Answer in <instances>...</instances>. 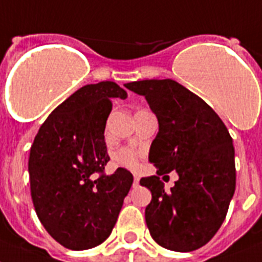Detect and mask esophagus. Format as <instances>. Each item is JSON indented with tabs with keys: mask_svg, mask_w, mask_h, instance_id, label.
Wrapping results in <instances>:
<instances>
[{
	"mask_svg": "<svg viewBox=\"0 0 262 262\" xmlns=\"http://www.w3.org/2000/svg\"><path fill=\"white\" fill-rule=\"evenodd\" d=\"M138 182H140V177L138 174H135V185H138Z\"/></svg>",
	"mask_w": 262,
	"mask_h": 262,
	"instance_id": "esophagus-1",
	"label": "esophagus"
}]
</instances>
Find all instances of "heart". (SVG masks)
Masks as SVG:
<instances>
[{
  "label": "heart",
  "mask_w": 262,
  "mask_h": 262,
  "mask_svg": "<svg viewBox=\"0 0 262 262\" xmlns=\"http://www.w3.org/2000/svg\"><path fill=\"white\" fill-rule=\"evenodd\" d=\"M116 161L120 165H124V166H129V168H136L137 166L138 156L137 153H135L130 149H121L120 151L116 153Z\"/></svg>",
  "instance_id": "b5f03b06"
}]
</instances>
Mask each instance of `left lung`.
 <instances>
[{
  "mask_svg": "<svg viewBox=\"0 0 262 262\" xmlns=\"http://www.w3.org/2000/svg\"><path fill=\"white\" fill-rule=\"evenodd\" d=\"M144 96L158 121L149 150L157 174L176 170L179 180L165 192L158 176L140 180L151 192L146 225L158 245L192 252L208 244L225 220L236 189L233 140L205 101L173 80L125 83Z\"/></svg>",
  "mask_w": 262,
  "mask_h": 262,
  "instance_id": "obj_1",
  "label": "left lung"
}]
</instances>
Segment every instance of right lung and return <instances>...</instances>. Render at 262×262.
<instances>
[{"label": "right lung", "instance_id": "obj_1", "mask_svg": "<svg viewBox=\"0 0 262 262\" xmlns=\"http://www.w3.org/2000/svg\"><path fill=\"white\" fill-rule=\"evenodd\" d=\"M127 97L113 81L85 85L41 125L29 156L30 193L39 221L57 243L73 250L104 243L117 221L133 176L111 160L105 125L112 100Z\"/></svg>", "mask_w": 262, "mask_h": 262}]
</instances>
